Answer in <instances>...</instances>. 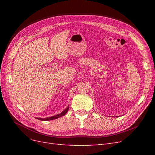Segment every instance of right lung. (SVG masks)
I'll return each mask as SVG.
<instances>
[{
	"mask_svg": "<svg viewBox=\"0 0 155 155\" xmlns=\"http://www.w3.org/2000/svg\"><path fill=\"white\" fill-rule=\"evenodd\" d=\"M68 109H69V107H68L67 108V109H65L64 110H63V112H61L60 114H57V115H55V116H51V117H48V118H36L39 120H41V121H49V120H55V119H58V118H60V117H61V116H63L66 114V113L67 112Z\"/></svg>",
	"mask_w": 155,
	"mask_h": 155,
	"instance_id": "1",
	"label": "right lung"
}]
</instances>
